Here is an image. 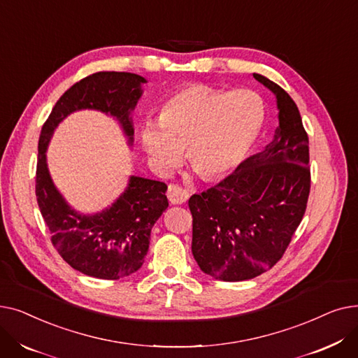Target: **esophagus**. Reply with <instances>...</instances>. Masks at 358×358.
I'll list each match as a JSON object with an SVG mask.
<instances>
[{
    "label": "esophagus",
    "instance_id": "34e87169",
    "mask_svg": "<svg viewBox=\"0 0 358 358\" xmlns=\"http://www.w3.org/2000/svg\"><path fill=\"white\" fill-rule=\"evenodd\" d=\"M166 196H168V200L171 201L173 204H182V203L187 201V199H189L190 194H189V192L182 189V187H180L178 184H169Z\"/></svg>",
    "mask_w": 358,
    "mask_h": 358
}]
</instances>
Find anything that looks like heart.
<instances>
[{
    "instance_id": "b5f03b06",
    "label": "heart",
    "mask_w": 358,
    "mask_h": 358,
    "mask_svg": "<svg viewBox=\"0 0 358 358\" xmlns=\"http://www.w3.org/2000/svg\"><path fill=\"white\" fill-rule=\"evenodd\" d=\"M262 123L264 104L258 94L192 84L164 101L159 120L143 124L141 142L157 173H171L185 148L194 171L213 180L245 158Z\"/></svg>"
}]
</instances>
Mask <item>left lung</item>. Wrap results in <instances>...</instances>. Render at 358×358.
<instances>
[{
	"instance_id": "8db88e82",
	"label": "left lung",
	"mask_w": 358,
	"mask_h": 358,
	"mask_svg": "<svg viewBox=\"0 0 358 358\" xmlns=\"http://www.w3.org/2000/svg\"><path fill=\"white\" fill-rule=\"evenodd\" d=\"M254 78L277 99L273 141L189 200L193 257L204 274L222 281L254 278L283 257L310 190L309 139L296 103L268 78L259 73Z\"/></svg>"
}]
</instances>
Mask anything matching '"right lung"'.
<instances>
[{
  "instance_id": "1",
  "label": "right lung",
  "mask_w": 358,
  "mask_h": 358,
  "mask_svg": "<svg viewBox=\"0 0 358 358\" xmlns=\"http://www.w3.org/2000/svg\"><path fill=\"white\" fill-rule=\"evenodd\" d=\"M146 80L130 72H97L73 84L42 127L36 197L52 243L68 264L85 275L119 280L136 273L149 250L150 231L168 208L166 184L130 176L126 190L108 208L85 215L72 209L49 174L46 150L55 129L71 113L97 110L116 119L134 143L135 110Z\"/></svg>"
}]
</instances>
